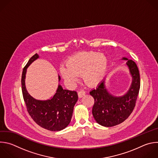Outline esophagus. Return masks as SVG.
Instances as JSON below:
<instances>
[{"instance_id":"34e87169","label":"esophagus","mask_w":158,"mask_h":158,"mask_svg":"<svg viewBox=\"0 0 158 158\" xmlns=\"http://www.w3.org/2000/svg\"><path fill=\"white\" fill-rule=\"evenodd\" d=\"M85 95V92L84 91V90H80L79 92H78V97H79V98H81V97H82L84 95Z\"/></svg>"}]
</instances>
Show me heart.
Returning a JSON list of instances; mask_svg holds the SVG:
<instances>
[{
	"label": "heart",
	"instance_id": "heart-1",
	"mask_svg": "<svg viewBox=\"0 0 158 158\" xmlns=\"http://www.w3.org/2000/svg\"><path fill=\"white\" fill-rule=\"evenodd\" d=\"M66 66L60 68L61 75L65 81L74 83L78 75L82 74L85 83L94 86L104 77L107 68V59L101 52H83L69 58L66 61Z\"/></svg>",
	"mask_w": 158,
	"mask_h": 158
}]
</instances>
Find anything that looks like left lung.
Here are the masks:
<instances>
[{"mask_svg":"<svg viewBox=\"0 0 158 158\" xmlns=\"http://www.w3.org/2000/svg\"><path fill=\"white\" fill-rule=\"evenodd\" d=\"M127 60L133 80L128 92L123 96L115 97L106 88L104 81L90 92L94 97L92 115L96 122L102 126L111 127L123 122L132 113L140 88V76L136 64L131 60Z\"/></svg>","mask_w":158,"mask_h":158,"instance_id":"8db88e82","label":"left lung"}]
</instances>
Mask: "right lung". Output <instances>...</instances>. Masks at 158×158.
<instances>
[{"instance_id": "right-lung-1", "label": "right lung", "mask_w": 158, "mask_h": 158, "mask_svg": "<svg viewBox=\"0 0 158 158\" xmlns=\"http://www.w3.org/2000/svg\"><path fill=\"white\" fill-rule=\"evenodd\" d=\"M39 56L34 55L24 67L22 75V90L27 110L40 127L50 131H60L69 124L74 107L78 99L76 91L63 89L59 84L56 94L51 99L38 100L33 98L27 92L25 79L27 68ZM59 81L61 78L58 76Z\"/></svg>"}]
</instances>
